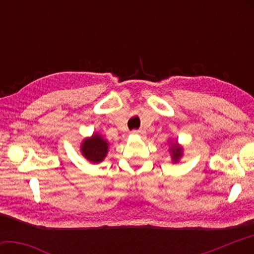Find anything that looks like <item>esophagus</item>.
<instances>
[{
    "instance_id": "esophagus-1",
    "label": "esophagus",
    "mask_w": 254,
    "mask_h": 254,
    "mask_svg": "<svg viewBox=\"0 0 254 254\" xmlns=\"http://www.w3.org/2000/svg\"><path fill=\"white\" fill-rule=\"evenodd\" d=\"M144 131L143 130H133L132 134L133 135H144Z\"/></svg>"
}]
</instances>
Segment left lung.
<instances>
[{"instance_id":"1","label":"left lung","mask_w":254,"mask_h":254,"mask_svg":"<svg viewBox=\"0 0 254 254\" xmlns=\"http://www.w3.org/2000/svg\"><path fill=\"white\" fill-rule=\"evenodd\" d=\"M170 153H171V159H173V162H178L179 159L183 156V147H180L177 141L175 143H170Z\"/></svg>"}]
</instances>
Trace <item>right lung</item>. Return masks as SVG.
Listing matches in <instances>:
<instances>
[{
    "label": "right lung",
    "instance_id": "add662e5",
    "mask_svg": "<svg viewBox=\"0 0 254 254\" xmlns=\"http://www.w3.org/2000/svg\"><path fill=\"white\" fill-rule=\"evenodd\" d=\"M80 151L89 162H102L109 151V142L101 134L94 133L91 137L84 139L80 145Z\"/></svg>",
    "mask_w": 254,
    "mask_h": 254
}]
</instances>
